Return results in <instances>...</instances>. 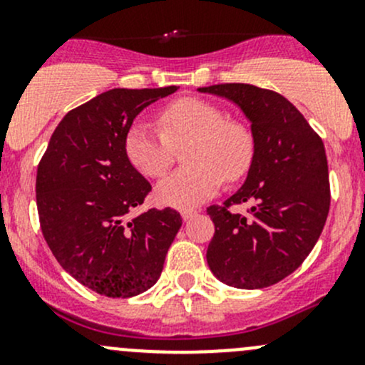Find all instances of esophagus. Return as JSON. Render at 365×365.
Listing matches in <instances>:
<instances>
[{"mask_svg": "<svg viewBox=\"0 0 365 365\" xmlns=\"http://www.w3.org/2000/svg\"><path fill=\"white\" fill-rule=\"evenodd\" d=\"M197 213V210H194V208H185V210H182V219L183 220H189V219H192L194 215H196Z\"/></svg>", "mask_w": 365, "mask_h": 365, "instance_id": "obj_1", "label": "esophagus"}]
</instances>
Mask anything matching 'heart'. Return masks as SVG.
Returning <instances> with one entry per match:
<instances>
[{
    "label": "heart",
    "instance_id": "1",
    "mask_svg": "<svg viewBox=\"0 0 365 365\" xmlns=\"http://www.w3.org/2000/svg\"><path fill=\"white\" fill-rule=\"evenodd\" d=\"M159 128L132 125L125 134V153L130 164L148 178H159L169 169L175 150L183 147L185 168L171 173L157 185L160 205L190 208L203 203L222 182H238L247 175L254 159V139L244 123L226 118L213 102L183 97L169 102L157 116Z\"/></svg>",
    "mask_w": 365,
    "mask_h": 365
}]
</instances>
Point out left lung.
<instances>
[{
    "instance_id": "left-lung-1",
    "label": "left lung",
    "mask_w": 365,
    "mask_h": 365,
    "mask_svg": "<svg viewBox=\"0 0 365 365\" xmlns=\"http://www.w3.org/2000/svg\"><path fill=\"white\" fill-rule=\"evenodd\" d=\"M233 101L251 121L254 159L237 194L206 213L215 226L206 251L224 284L267 288L297 270L318 242L330 208L325 146L295 106L277 91L226 83L200 88ZM251 202L245 216L230 212Z\"/></svg>"
}]
</instances>
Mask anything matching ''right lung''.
Here are the masks:
<instances>
[{
    "label": "right lung",
    "instance_id": "1",
    "mask_svg": "<svg viewBox=\"0 0 365 365\" xmlns=\"http://www.w3.org/2000/svg\"><path fill=\"white\" fill-rule=\"evenodd\" d=\"M176 86L114 88L72 109L51 135L36 171L40 227L76 281L111 298L152 288L182 217L152 208L127 220L152 185L125 153V134L146 106Z\"/></svg>",
    "mask_w": 365,
    "mask_h": 365
}]
</instances>
